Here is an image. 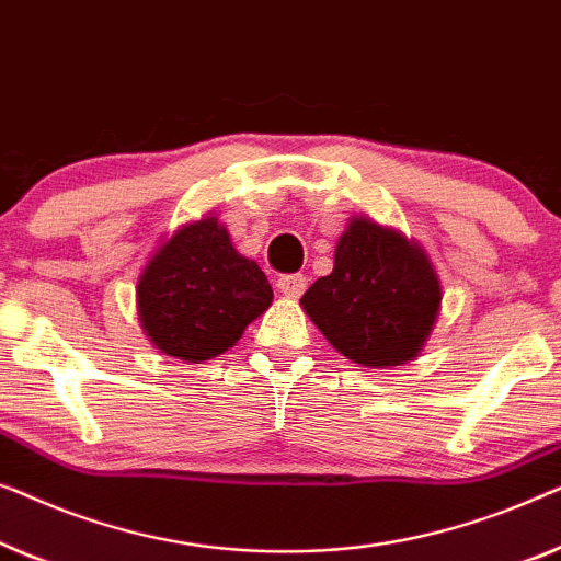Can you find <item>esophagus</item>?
<instances>
[{
	"mask_svg": "<svg viewBox=\"0 0 561 561\" xmlns=\"http://www.w3.org/2000/svg\"><path fill=\"white\" fill-rule=\"evenodd\" d=\"M277 289L284 297L297 299L307 289V277L305 274H284V277L277 279Z\"/></svg>",
	"mask_w": 561,
	"mask_h": 561,
	"instance_id": "1",
	"label": "esophagus"
}]
</instances>
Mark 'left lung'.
<instances>
[{
    "instance_id": "8db88e82",
    "label": "left lung",
    "mask_w": 561,
    "mask_h": 561,
    "mask_svg": "<svg viewBox=\"0 0 561 561\" xmlns=\"http://www.w3.org/2000/svg\"><path fill=\"white\" fill-rule=\"evenodd\" d=\"M345 358L368 368L420 356L435 328L442 287L420 243L370 218H351L335 264L299 299Z\"/></svg>"
}]
</instances>
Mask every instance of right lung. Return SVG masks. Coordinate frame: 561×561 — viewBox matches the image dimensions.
Returning <instances> with one entry per match:
<instances>
[{
    "instance_id": "add662e5",
    "label": "right lung",
    "mask_w": 561,
    "mask_h": 561,
    "mask_svg": "<svg viewBox=\"0 0 561 561\" xmlns=\"http://www.w3.org/2000/svg\"><path fill=\"white\" fill-rule=\"evenodd\" d=\"M272 299L266 274L233 249L213 213L178 228L137 282L141 330L157 351L185 363L233 348Z\"/></svg>"
}]
</instances>
